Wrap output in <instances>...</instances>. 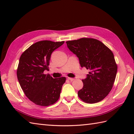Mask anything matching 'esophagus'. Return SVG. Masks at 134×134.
<instances>
[{"label": "esophagus", "instance_id": "34e87169", "mask_svg": "<svg viewBox=\"0 0 134 134\" xmlns=\"http://www.w3.org/2000/svg\"><path fill=\"white\" fill-rule=\"evenodd\" d=\"M68 79L70 80V81H73L75 80V78H68Z\"/></svg>", "mask_w": 134, "mask_h": 134}]
</instances>
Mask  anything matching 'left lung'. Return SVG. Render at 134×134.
<instances>
[{"label": "left lung", "instance_id": "left-lung-1", "mask_svg": "<svg viewBox=\"0 0 134 134\" xmlns=\"http://www.w3.org/2000/svg\"><path fill=\"white\" fill-rule=\"evenodd\" d=\"M67 47L78 57L81 67L90 70L83 86L78 95L86 103L102 100L112 90L118 66L112 51L102 42L94 38H82L66 42Z\"/></svg>", "mask_w": 134, "mask_h": 134}]
</instances>
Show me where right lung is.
Segmentation results:
<instances>
[{"mask_svg":"<svg viewBox=\"0 0 134 134\" xmlns=\"http://www.w3.org/2000/svg\"><path fill=\"white\" fill-rule=\"evenodd\" d=\"M64 41L43 40L36 42L20 57L16 75L20 86L31 101L47 107L58 100L65 77L53 78L45 74L48 70L51 54Z\"/></svg>","mask_w":134,"mask_h":134,"instance_id":"1","label":"right lung"}]
</instances>
